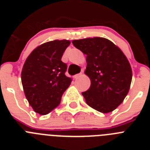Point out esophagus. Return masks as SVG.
Listing matches in <instances>:
<instances>
[{"instance_id": "esophagus-1", "label": "esophagus", "mask_w": 150, "mask_h": 150, "mask_svg": "<svg viewBox=\"0 0 150 150\" xmlns=\"http://www.w3.org/2000/svg\"><path fill=\"white\" fill-rule=\"evenodd\" d=\"M83 76V73H79V74H76V75H74V79H78L79 77H80V76Z\"/></svg>"}]
</instances>
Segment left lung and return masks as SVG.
<instances>
[{
    "instance_id": "1",
    "label": "left lung",
    "mask_w": 150,
    "mask_h": 150,
    "mask_svg": "<svg viewBox=\"0 0 150 150\" xmlns=\"http://www.w3.org/2000/svg\"><path fill=\"white\" fill-rule=\"evenodd\" d=\"M74 46L86 55L85 74L91 86L82 92L86 104L100 112H112L126 97L132 71L128 59L119 47L103 38L74 40Z\"/></svg>"
}]
</instances>
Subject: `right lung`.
Wrapping results in <instances>:
<instances>
[{
  "mask_svg": "<svg viewBox=\"0 0 150 150\" xmlns=\"http://www.w3.org/2000/svg\"><path fill=\"white\" fill-rule=\"evenodd\" d=\"M71 42L53 40L40 45L26 59L22 83L28 101L40 115L48 114L60 104L62 96L71 85L65 76L67 64L62 61Z\"/></svg>",
  "mask_w": 150,
  "mask_h": 150,
  "instance_id": "obj_1",
  "label": "right lung"
}]
</instances>
